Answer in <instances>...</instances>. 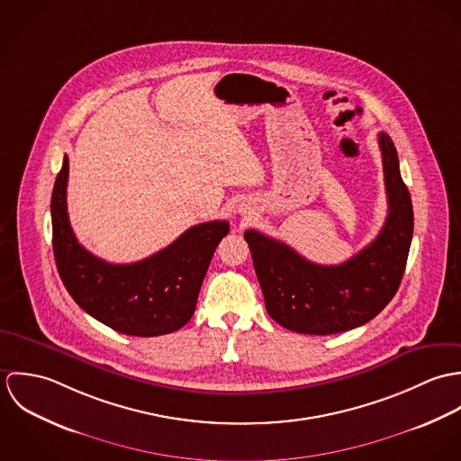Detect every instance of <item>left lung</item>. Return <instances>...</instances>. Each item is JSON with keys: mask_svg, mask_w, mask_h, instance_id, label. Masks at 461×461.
<instances>
[{"mask_svg": "<svg viewBox=\"0 0 461 461\" xmlns=\"http://www.w3.org/2000/svg\"><path fill=\"white\" fill-rule=\"evenodd\" d=\"M389 214L380 234L346 263H311L254 229L245 232L267 314L284 329L330 335L366 325L394 298L410 252L413 207L394 141L378 134Z\"/></svg>", "mask_w": 461, "mask_h": 461, "instance_id": "1", "label": "left lung"}]
</instances>
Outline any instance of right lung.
<instances>
[{
  "mask_svg": "<svg viewBox=\"0 0 461 461\" xmlns=\"http://www.w3.org/2000/svg\"><path fill=\"white\" fill-rule=\"evenodd\" d=\"M68 158L51 197L53 252L68 294L103 325L134 337H156L183 329L194 316L212 254L229 234L225 220L198 223L172 245L131 264L92 256L76 240L67 214Z\"/></svg>",
  "mask_w": 461,
  "mask_h": 461,
  "instance_id": "1",
  "label": "right lung"
}]
</instances>
